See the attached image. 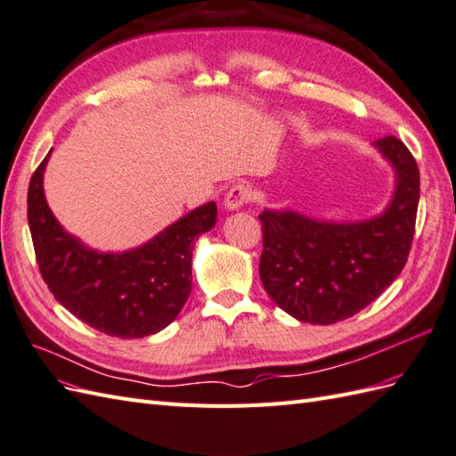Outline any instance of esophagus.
I'll list each match as a JSON object with an SVG mask.
<instances>
[{
  "label": "esophagus",
  "mask_w": 456,
  "mask_h": 456,
  "mask_svg": "<svg viewBox=\"0 0 456 456\" xmlns=\"http://www.w3.org/2000/svg\"><path fill=\"white\" fill-rule=\"evenodd\" d=\"M249 199H251L249 185L236 183V185H232L230 190H228V193H226V197H224V207H226L228 210H236V208L246 205V203L249 201Z\"/></svg>",
  "instance_id": "esophagus-1"
}]
</instances>
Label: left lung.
<instances>
[{
	"mask_svg": "<svg viewBox=\"0 0 456 456\" xmlns=\"http://www.w3.org/2000/svg\"><path fill=\"white\" fill-rule=\"evenodd\" d=\"M391 162L396 185L379 216L325 222L294 210H263L259 274L288 315L332 325L370 305L404 269L419 201V170L403 141L373 142Z\"/></svg>",
	"mask_w": 456,
	"mask_h": 456,
	"instance_id": "8db88e82",
	"label": "left lung"
}]
</instances>
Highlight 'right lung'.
Here are the masks:
<instances>
[{
    "label": "right lung",
    "mask_w": 456,
    "mask_h": 456,
    "mask_svg": "<svg viewBox=\"0 0 456 456\" xmlns=\"http://www.w3.org/2000/svg\"><path fill=\"white\" fill-rule=\"evenodd\" d=\"M50 152L30 177L27 215L40 274L53 297L108 337L142 338L168 327L191 294L193 241L216 224V203L197 207L137 249L98 253L52 215L42 187Z\"/></svg>",
    "instance_id": "add662e5"
}]
</instances>
